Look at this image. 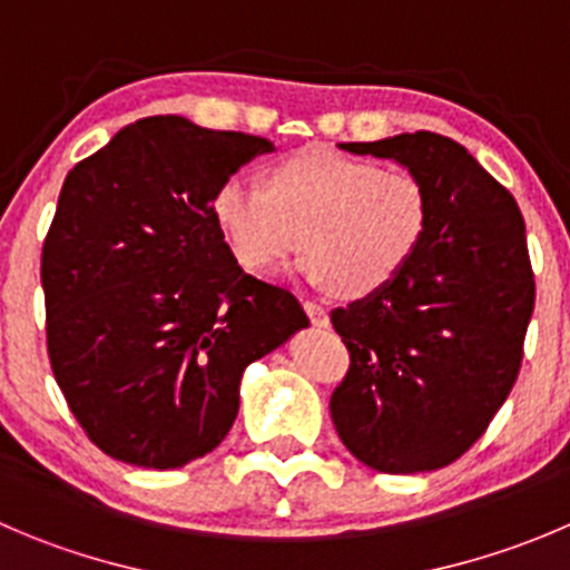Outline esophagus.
<instances>
[{
  "mask_svg": "<svg viewBox=\"0 0 570 570\" xmlns=\"http://www.w3.org/2000/svg\"><path fill=\"white\" fill-rule=\"evenodd\" d=\"M305 311H307V316H311V322L316 324V327H327V324H330L327 311H324L322 305H316V302H305Z\"/></svg>",
  "mask_w": 570,
  "mask_h": 570,
  "instance_id": "obj_1",
  "label": "esophagus"
}]
</instances>
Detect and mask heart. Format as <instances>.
<instances>
[{"instance_id": "1", "label": "heart", "mask_w": 570, "mask_h": 570, "mask_svg": "<svg viewBox=\"0 0 570 570\" xmlns=\"http://www.w3.org/2000/svg\"><path fill=\"white\" fill-rule=\"evenodd\" d=\"M213 218L237 263L265 274L296 246L299 274L346 299L381 294L420 254L431 198L414 173L335 148L276 161L268 181L235 173L213 195Z\"/></svg>"}]
</instances>
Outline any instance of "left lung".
Wrapping results in <instances>:
<instances>
[{
  "mask_svg": "<svg viewBox=\"0 0 570 570\" xmlns=\"http://www.w3.org/2000/svg\"><path fill=\"white\" fill-rule=\"evenodd\" d=\"M341 150L394 159L431 198L425 243L383 288L333 311L350 372L330 397L335 431L366 468H448L512 392L534 311L525 226L512 193L442 134Z\"/></svg>",
  "mask_w": 570,
  "mask_h": 570,
  "instance_id": "8db88e82",
  "label": "left lung"
}]
</instances>
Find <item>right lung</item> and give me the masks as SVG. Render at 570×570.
Masks as SVG:
<instances>
[{
  "instance_id": "obj_1",
  "label": "right lung",
  "mask_w": 570,
  "mask_h": 570,
  "mask_svg": "<svg viewBox=\"0 0 570 570\" xmlns=\"http://www.w3.org/2000/svg\"><path fill=\"white\" fill-rule=\"evenodd\" d=\"M274 145L145 117L78 161L41 252L52 375L86 436L126 464L184 468L215 451L240 377L307 316L237 265L213 195Z\"/></svg>"
}]
</instances>
